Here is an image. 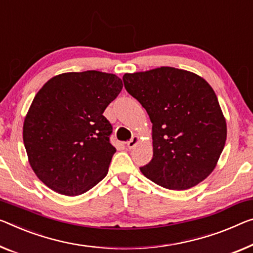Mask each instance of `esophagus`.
I'll use <instances>...</instances> for the list:
<instances>
[{
	"label": "esophagus",
	"instance_id": "1",
	"mask_svg": "<svg viewBox=\"0 0 253 253\" xmlns=\"http://www.w3.org/2000/svg\"><path fill=\"white\" fill-rule=\"evenodd\" d=\"M139 141H140V138L138 137V135H133V137H132V139L130 140V141H127V142H126L127 148H129V149L134 148V147L138 145V142H139Z\"/></svg>",
	"mask_w": 253,
	"mask_h": 253
}]
</instances>
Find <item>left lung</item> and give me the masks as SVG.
<instances>
[{
    "instance_id": "1",
    "label": "left lung",
    "mask_w": 253,
    "mask_h": 253,
    "mask_svg": "<svg viewBox=\"0 0 253 253\" xmlns=\"http://www.w3.org/2000/svg\"><path fill=\"white\" fill-rule=\"evenodd\" d=\"M126 91L153 123V159L140 170L154 183L186 190L217 165L226 141V121L207 81L170 67L126 73Z\"/></svg>"
}]
</instances>
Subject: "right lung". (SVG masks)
<instances>
[{
	"label": "right lung",
	"instance_id": "add662e5",
	"mask_svg": "<svg viewBox=\"0 0 253 253\" xmlns=\"http://www.w3.org/2000/svg\"><path fill=\"white\" fill-rule=\"evenodd\" d=\"M122 88L115 75L89 70L53 77L35 96L23 143L35 174L53 191L79 196L106 176L116 149L103 113Z\"/></svg>",
	"mask_w": 253,
	"mask_h": 253
}]
</instances>
